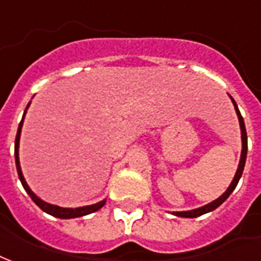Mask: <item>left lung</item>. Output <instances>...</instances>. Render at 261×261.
I'll return each mask as SVG.
<instances>
[{
    "label": "left lung",
    "instance_id": "obj_1",
    "mask_svg": "<svg viewBox=\"0 0 261 261\" xmlns=\"http://www.w3.org/2000/svg\"><path fill=\"white\" fill-rule=\"evenodd\" d=\"M231 101H232L233 106H235V111H237V115H238V119H239V124H241V134H242V153H241V160H239V166H238V170H237V174L233 177L232 182L229 185L227 191L224 192L220 198H217L216 200H213L212 203L206 204L203 207H199V209H195V210H190V212H175V216H178V217H188V219H194V217H198V216H202L204 213H209L212 210L217 209L220 204L223 203L224 200L228 198L231 192L235 190V187L238 184L239 178H241V175H242V171H244V167H245V162H246V153H248V136H246V128H245V123H244V117L241 115V112H239L238 106L235 103L232 98H231Z\"/></svg>",
    "mask_w": 261,
    "mask_h": 261
}]
</instances>
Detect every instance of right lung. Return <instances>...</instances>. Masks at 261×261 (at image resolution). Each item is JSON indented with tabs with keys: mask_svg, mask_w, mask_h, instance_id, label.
I'll use <instances>...</instances> for the list:
<instances>
[{
	"mask_svg": "<svg viewBox=\"0 0 261 261\" xmlns=\"http://www.w3.org/2000/svg\"><path fill=\"white\" fill-rule=\"evenodd\" d=\"M30 105V103H29ZM28 105V108H29ZM24 115H26V111L23 113V119H24ZM23 119L19 124V128H17V134H16V140H15V162H16V169H17V175H19V179L22 182L23 188L26 190L30 198L33 199V202L37 204L38 207L41 210H44L45 213L51 214L54 217H58V219H76V217H82V216H86V214L94 213L96 210H99L105 204L106 200H101L99 203L91 204V206H84V207H77V209H65V207H59V206H55V204H49L47 202L41 200L38 196L33 194V191L29 188L28 182L24 181V177L22 174V170H20V165H19V138H20V131H22V125H23Z\"/></svg>",
	"mask_w": 261,
	"mask_h": 261,
	"instance_id": "right-lung-1",
	"label": "right lung"
}]
</instances>
